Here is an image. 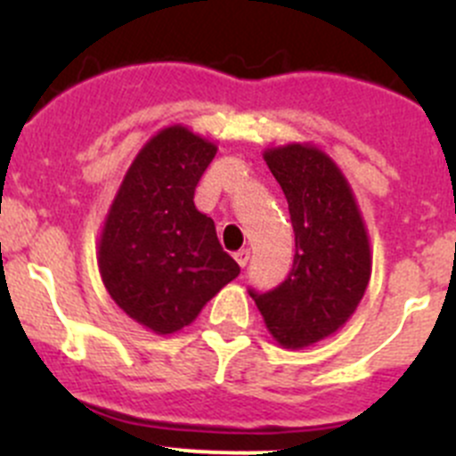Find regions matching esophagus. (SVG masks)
<instances>
[{"label":"esophagus","mask_w":456,"mask_h":456,"mask_svg":"<svg viewBox=\"0 0 456 456\" xmlns=\"http://www.w3.org/2000/svg\"><path fill=\"white\" fill-rule=\"evenodd\" d=\"M249 249H240V251H236V254H233V257H236V262L240 266H247V262H249Z\"/></svg>","instance_id":"esophagus-1"}]
</instances>
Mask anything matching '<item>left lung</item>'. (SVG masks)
<instances>
[{"label": "left lung", "instance_id": "left-lung-1", "mask_svg": "<svg viewBox=\"0 0 456 456\" xmlns=\"http://www.w3.org/2000/svg\"><path fill=\"white\" fill-rule=\"evenodd\" d=\"M265 160L287 196L296 256L280 287L249 293L280 346L306 348L338 333L364 297L369 232L346 176L320 147H269Z\"/></svg>", "mask_w": 456, "mask_h": 456}]
</instances>
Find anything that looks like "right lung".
<instances>
[{"label": "right lung", "mask_w": 456, "mask_h": 456, "mask_svg": "<svg viewBox=\"0 0 456 456\" xmlns=\"http://www.w3.org/2000/svg\"><path fill=\"white\" fill-rule=\"evenodd\" d=\"M216 142L185 126L156 132L127 167L96 247L110 297L156 335H172L232 282L240 266L220 247L194 191Z\"/></svg>", "instance_id": "right-lung-1"}]
</instances>
